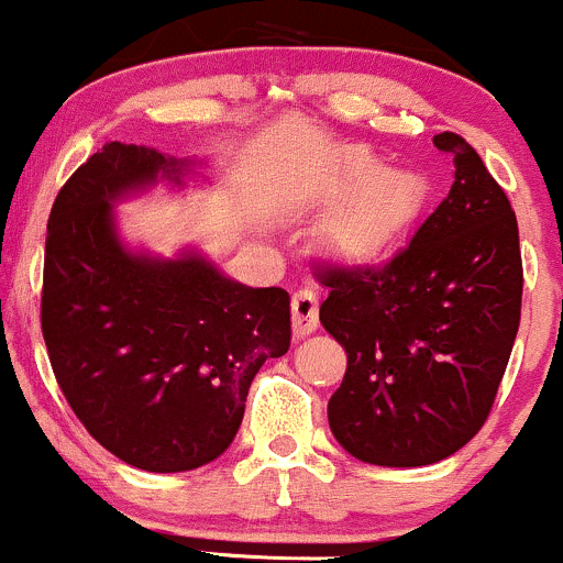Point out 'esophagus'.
Masks as SVG:
<instances>
[{
  "label": "esophagus",
  "mask_w": 563,
  "mask_h": 563,
  "mask_svg": "<svg viewBox=\"0 0 563 563\" xmlns=\"http://www.w3.org/2000/svg\"><path fill=\"white\" fill-rule=\"evenodd\" d=\"M291 314H294V336H307L318 329L320 323V299L312 288H299L291 299Z\"/></svg>",
  "instance_id": "34e87169"
}]
</instances>
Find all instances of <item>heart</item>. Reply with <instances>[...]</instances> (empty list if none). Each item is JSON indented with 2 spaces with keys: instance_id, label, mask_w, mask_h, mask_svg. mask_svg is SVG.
I'll return each mask as SVG.
<instances>
[{
  "instance_id": "b5f03b06",
  "label": "heart",
  "mask_w": 563,
  "mask_h": 563,
  "mask_svg": "<svg viewBox=\"0 0 563 563\" xmlns=\"http://www.w3.org/2000/svg\"><path fill=\"white\" fill-rule=\"evenodd\" d=\"M419 206V184L398 170L368 176L331 216L323 238L342 256H372Z\"/></svg>"
}]
</instances>
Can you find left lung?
<instances>
[{
    "label": "left lung",
    "mask_w": 563,
    "mask_h": 563,
    "mask_svg": "<svg viewBox=\"0 0 563 563\" xmlns=\"http://www.w3.org/2000/svg\"><path fill=\"white\" fill-rule=\"evenodd\" d=\"M454 184L413 238L376 264L314 269L320 323L347 352L333 438L361 462L419 467L484 428L521 323L523 264L508 195L462 135L432 139Z\"/></svg>",
    "instance_id": "obj_1"
}]
</instances>
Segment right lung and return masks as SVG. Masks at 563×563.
I'll list each match as a JSON object with an SVG mask.
<instances>
[{
    "instance_id": "right-lung-1",
    "label": "right lung",
    "mask_w": 563,
    "mask_h": 563,
    "mask_svg": "<svg viewBox=\"0 0 563 563\" xmlns=\"http://www.w3.org/2000/svg\"><path fill=\"white\" fill-rule=\"evenodd\" d=\"M187 163L109 141L53 202L42 277V336L85 430L150 473L224 454L267 357L291 347V299L249 288L195 253L159 262L122 249L111 202Z\"/></svg>"
}]
</instances>
